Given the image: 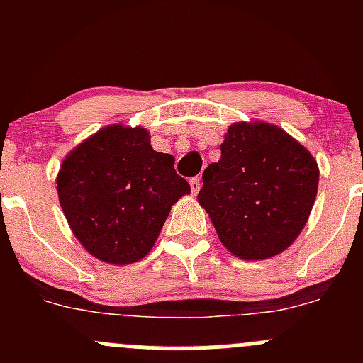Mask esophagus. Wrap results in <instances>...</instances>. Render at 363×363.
Returning a JSON list of instances; mask_svg holds the SVG:
<instances>
[{
    "instance_id": "esophagus-1",
    "label": "esophagus",
    "mask_w": 363,
    "mask_h": 363,
    "mask_svg": "<svg viewBox=\"0 0 363 363\" xmlns=\"http://www.w3.org/2000/svg\"><path fill=\"white\" fill-rule=\"evenodd\" d=\"M189 186H191L193 195H196V193L200 191V188H202V181H200L199 177H193V179H189Z\"/></svg>"
}]
</instances>
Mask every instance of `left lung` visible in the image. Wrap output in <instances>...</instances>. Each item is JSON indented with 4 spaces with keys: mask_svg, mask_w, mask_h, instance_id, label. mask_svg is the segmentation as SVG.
<instances>
[{
    "mask_svg": "<svg viewBox=\"0 0 363 363\" xmlns=\"http://www.w3.org/2000/svg\"><path fill=\"white\" fill-rule=\"evenodd\" d=\"M199 202L219 240L242 259H267L294 244L318 193L316 160L269 123H235L221 158L203 170Z\"/></svg>",
    "mask_w": 363,
    "mask_h": 363,
    "instance_id": "obj_1",
    "label": "left lung"
}]
</instances>
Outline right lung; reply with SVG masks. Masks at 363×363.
<instances>
[{
    "label": "right lung",
    "instance_id": "1",
    "mask_svg": "<svg viewBox=\"0 0 363 363\" xmlns=\"http://www.w3.org/2000/svg\"><path fill=\"white\" fill-rule=\"evenodd\" d=\"M147 130L116 124L77 145L57 174L73 235L98 259L128 265L155 246L172 205L191 191Z\"/></svg>",
    "mask_w": 363,
    "mask_h": 363
}]
</instances>
